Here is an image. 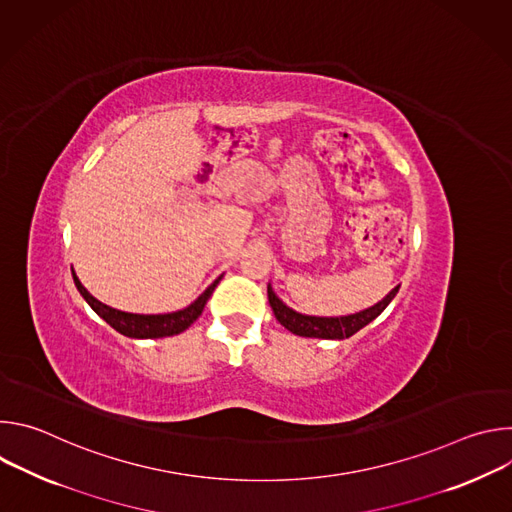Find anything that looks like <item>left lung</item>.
<instances>
[{"mask_svg":"<svg viewBox=\"0 0 512 512\" xmlns=\"http://www.w3.org/2000/svg\"><path fill=\"white\" fill-rule=\"evenodd\" d=\"M399 285L389 291V296L385 300H381L379 304H375L369 310H362L358 314H350V316H340V318H318V316H304L298 314L291 308H287L275 294L271 285H267V296H269V304L271 310L277 318V322L281 326H285L289 332H294L298 336H306V338H328V340H342V338H350L352 334H356L360 328L367 326L369 322H373L389 304L391 300L397 296Z\"/></svg>","mask_w":512,"mask_h":512,"instance_id":"1","label":"left lung"}]
</instances>
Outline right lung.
<instances>
[{"instance_id": "add662e5", "label": "right lung", "mask_w": 512, "mask_h": 512, "mask_svg": "<svg viewBox=\"0 0 512 512\" xmlns=\"http://www.w3.org/2000/svg\"><path fill=\"white\" fill-rule=\"evenodd\" d=\"M72 279H75V285L81 291V296L87 300V304L111 328H115L119 334L129 336V338H164V336H174V334L184 332L192 322L198 320V316L202 314L208 298L212 296L216 283L221 281V277H218L214 283H210L204 294L194 304H190L188 308H184L180 312H172V314H129V312L109 308V306L101 304L99 300H95L89 294V291L83 287V283L79 281L75 271H72Z\"/></svg>"}]
</instances>
